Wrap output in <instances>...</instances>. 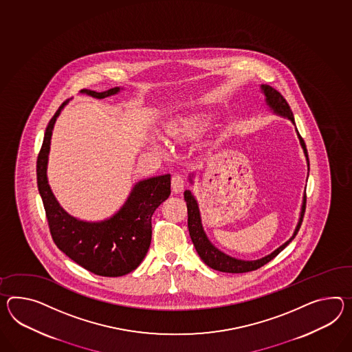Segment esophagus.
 <instances>
[{
    "instance_id": "esophagus-1",
    "label": "esophagus",
    "mask_w": 352,
    "mask_h": 352,
    "mask_svg": "<svg viewBox=\"0 0 352 352\" xmlns=\"http://www.w3.org/2000/svg\"><path fill=\"white\" fill-rule=\"evenodd\" d=\"M172 189L174 193H180L184 189V179L179 174H175L172 178Z\"/></svg>"
}]
</instances>
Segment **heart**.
I'll use <instances>...</instances> for the list:
<instances>
[{
    "mask_svg": "<svg viewBox=\"0 0 352 352\" xmlns=\"http://www.w3.org/2000/svg\"><path fill=\"white\" fill-rule=\"evenodd\" d=\"M210 120L199 113L178 116L169 120L164 131L168 140L173 144H186L202 138L210 129ZM160 140H157L159 144Z\"/></svg>",
    "mask_w": 352,
    "mask_h": 352,
    "instance_id": "b5f03b06",
    "label": "heart"
}]
</instances>
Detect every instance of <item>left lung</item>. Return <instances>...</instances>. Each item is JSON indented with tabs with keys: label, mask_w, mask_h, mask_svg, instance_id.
<instances>
[{
	"label": "left lung",
	"mask_w": 352,
	"mask_h": 352,
	"mask_svg": "<svg viewBox=\"0 0 352 352\" xmlns=\"http://www.w3.org/2000/svg\"><path fill=\"white\" fill-rule=\"evenodd\" d=\"M261 93L265 96V103H266L268 111L274 113L277 117H283L285 120H292V124L295 126V120H294V114L292 109L289 107L287 102L283 99V95L280 94L276 89L270 85H259ZM296 135L299 138L302 153L307 160L308 165L309 175V157L308 151H307V146L304 140L300 138L296 126H295ZM195 178H196V173H189V183L193 186L195 184ZM308 180V178H307ZM184 199L187 202V210H188V230L190 239L193 241V245L197 250L198 256L201 259L206 263L207 266L211 267L212 270L220 271V272H228V274H243V272H250L254 271L259 267L265 266L271 259H274L285 247L289 245V243L292 241L295 235L300 229L301 221H302V216L305 211V190H304V196L301 201L300 214H299V220L296 223V226L294 229L290 239L286 240L283 244H281L278 248L274 249V252H271L270 254H267L265 257L253 259V261H245V259H239V258L232 257L229 254H226L223 250L214 247L212 241L208 239L204 223H202V217H201V211H199V205H198L197 198L192 193V190L186 189L184 190Z\"/></svg>",
	"instance_id": "left-lung-1"
}]
</instances>
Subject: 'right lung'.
<instances>
[{
    "label": "right lung",
    "instance_id": "add662e5",
    "mask_svg": "<svg viewBox=\"0 0 352 352\" xmlns=\"http://www.w3.org/2000/svg\"><path fill=\"white\" fill-rule=\"evenodd\" d=\"M123 90L124 87H113L98 93L84 89L80 93L104 99ZM67 104H62L50 120L36 160L38 189L52 238L67 257L93 274L105 277L129 274L140 266L148 250L153 232L151 217L170 195V174L138 180L120 210L104 220L87 221L69 214L54 196L47 174L52 132Z\"/></svg>",
    "mask_w": 352,
    "mask_h": 352
}]
</instances>
